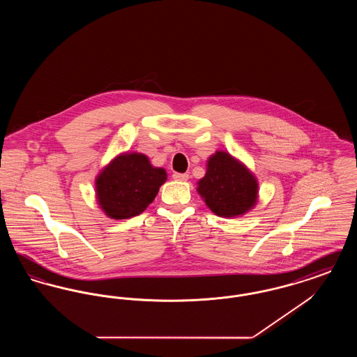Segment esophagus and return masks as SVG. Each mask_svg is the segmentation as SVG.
<instances>
[{
	"instance_id": "34e87169",
	"label": "esophagus",
	"mask_w": 357,
	"mask_h": 357,
	"mask_svg": "<svg viewBox=\"0 0 357 357\" xmlns=\"http://www.w3.org/2000/svg\"><path fill=\"white\" fill-rule=\"evenodd\" d=\"M172 178H174L175 181L186 182L187 179H188V174H181V172H175V174H172Z\"/></svg>"
}]
</instances>
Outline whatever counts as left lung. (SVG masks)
I'll use <instances>...</instances> for the list:
<instances>
[{
    "instance_id": "obj_1",
    "label": "left lung",
    "mask_w": 357,
    "mask_h": 357,
    "mask_svg": "<svg viewBox=\"0 0 357 357\" xmlns=\"http://www.w3.org/2000/svg\"><path fill=\"white\" fill-rule=\"evenodd\" d=\"M197 191L218 217H242L258 202V181L245 163L226 151H215L206 162Z\"/></svg>"
}]
</instances>
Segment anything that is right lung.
Listing matches in <instances>:
<instances>
[{
  "instance_id": "add662e5",
  "label": "right lung",
  "mask_w": 357,
  "mask_h": 357,
  "mask_svg": "<svg viewBox=\"0 0 357 357\" xmlns=\"http://www.w3.org/2000/svg\"><path fill=\"white\" fill-rule=\"evenodd\" d=\"M167 172L151 165L147 155H116L95 179V197L102 213L111 220H128L153 204Z\"/></svg>"
}]
</instances>
